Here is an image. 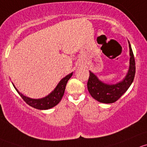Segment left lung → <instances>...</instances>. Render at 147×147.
I'll return each mask as SVG.
<instances>
[{
    "label": "left lung",
    "instance_id": "1",
    "mask_svg": "<svg viewBox=\"0 0 147 147\" xmlns=\"http://www.w3.org/2000/svg\"><path fill=\"white\" fill-rule=\"evenodd\" d=\"M129 48V66L126 76L122 81L116 84H107L100 81L94 74L90 71L88 81V90L95 100L103 103H113L117 101L132 84L135 76V60L131 45Z\"/></svg>",
    "mask_w": 147,
    "mask_h": 147
}]
</instances>
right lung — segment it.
<instances>
[{"label":"right lung","instance_id":"add662e5","mask_svg":"<svg viewBox=\"0 0 147 147\" xmlns=\"http://www.w3.org/2000/svg\"><path fill=\"white\" fill-rule=\"evenodd\" d=\"M72 74L73 73L69 74L66 77L63 78L50 94L45 97V98H40V99H33V98H30L24 96L18 91V90L15 87L14 85H13L18 93H19L20 96H21V98L30 106L38 109V110H48V109H50L57 105L61 101V98L64 94L66 84H67L68 81L70 79L71 77L72 76Z\"/></svg>","mask_w":147,"mask_h":147}]
</instances>
